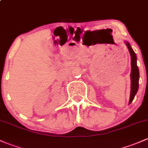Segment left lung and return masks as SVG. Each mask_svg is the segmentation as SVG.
Listing matches in <instances>:
<instances>
[{
    "label": "left lung",
    "mask_w": 148,
    "mask_h": 148,
    "mask_svg": "<svg viewBox=\"0 0 148 148\" xmlns=\"http://www.w3.org/2000/svg\"><path fill=\"white\" fill-rule=\"evenodd\" d=\"M125 45L128 47V51L130 52L131 59V96H130L129 104L133 101L135 97V95L137 93L139 86V69L137 66V58H136V53L133 49L131 48V45L128 42H125Z\"/></svg>",
    "instance_id": "left-lung-1"
}]
</instances>
